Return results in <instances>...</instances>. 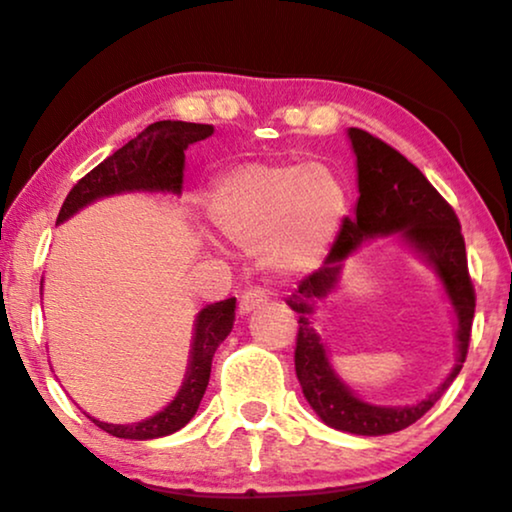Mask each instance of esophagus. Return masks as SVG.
Listing matches in <instances>:
<instances>
[{
    "label": "esophagus",
    "mask_w": 512,
    "mask_h": 512,
    "mask_svg": "<svg viewBox=\"0 0 512 512\" xmlns=\"http://www.w3.org/2000/svg\"><path fill=\"white\" fill-rule=\"evenodd\" d=\"M262 303H266V294L262 289H246L239 299V315H250Z\"/></svg>",
    "instance_id": "34e87169"
}]
</instances>
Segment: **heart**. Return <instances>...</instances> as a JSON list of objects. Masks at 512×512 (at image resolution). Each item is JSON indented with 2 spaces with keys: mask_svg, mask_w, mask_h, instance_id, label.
<instances>
[{
  "mask_svg": "<svg viewBox=\"0 0 512 512\" xmlns=\"http://www.w3.org/2000/svg\"><path fill=\"white\" fill-rule=\"evenodd\" d=\"M347 209L329 167L310 163H243L213 183L207 213L236 248L255 250L278 276L308 271L324 255Z\"/></svg>",
  "mask_w": 512,
  "mask_h": 512,
  "instance_id": "1",
  "label": "heart"
}]
</instances>
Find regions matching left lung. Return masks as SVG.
<instances>
[{"label":"left lung","instance_id":"left-lung-1","mask_svg":"<svg viewBox=\"0 0 512 512\" xmlns=\"http://www.w3.org/2000/svg\"><path fill=\"white\" fill-rule=\"evenodd\" d=\"M356 167H358V204L354 218L342 220L324 266L305 276L287 299V305L299 312L294 365L305 400L326 425L335 430L379 437L400 432L434 407L453 379L460 375L469 352L471 324H474L476 292L469 276L467 250L460 220L437 188L425 179L414 163L398 149L361 128H349ZM400 231L412 247L421 252L445 282L458 315V363L451 376L432 396L411 408H377L356 399L334 375L321 339L311 329L309 315L314 305L328 295L339 275L341 262L365 238Z\"/></svg>","mask_w":512,"mask_h":512}]
</instances>
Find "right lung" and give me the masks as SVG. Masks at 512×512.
I'll return each mask as SVG.
<instances>
[{"label": "right lung", "instance_id": "add662e5", "mask_svg": "<svg viewBox=\"0 0 512 512\" xmlns=\"http://www.w3.org/2000/svg\"><path fill=\"white\" fill-rule=\"evenodd\" d=\"M213 133L211 124H188V121H156L144 131L126 142L124 147L114 151L112 156L96 165L85 174L71 193L66 195L57 223H64L73 213L87 207L94 200L119 193H133V190H147V193H181L183 186V165H186V151L190 144L207 140ZM236 299H225L211 303L200 310L195 319L193 349H190V363L181 391L163 411L147 418L142 423L114 425L91 418L101 430L119 439H158L181 430L190 418L195 416L197 407L209 386L211 361L220 342L232 331Z\"/></svg>", "mask_w": 512, "mask_h": 512}]
</instances>
